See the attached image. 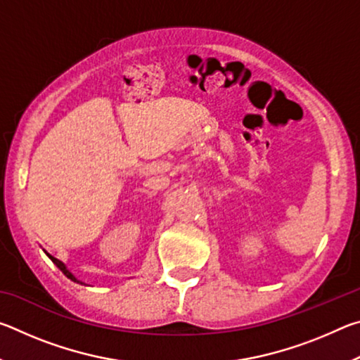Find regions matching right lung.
Listing matches in <instances>:
<instances>
[{"instance_id":"right-lung-1","label":"right lung","mask_w":360,"mask_h":360,"mask_svg":"<svg viewBox=\"0 0 360 360\" xmlns=\"http://www.w3.org/2000/svg\"><path fill=\"white\" fill-rule=\"evenodd\" d=\"M49 255V259H51L52 262H53V264H56L58 268H60V270H62L63 271V275L66 276V278H68V279H71V281H75V283H81V284H84L82 281H79V279L75 276V275H72V273L68 270V268H66V265L63 264V262H60L58 259H56V257H52V255L51 254H47Z\"/></svg>"}]
</instances>
